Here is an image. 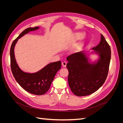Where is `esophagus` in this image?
Returning a JSON list of instances; mask_svg holds the SVG:
<instances>
[{"label":"esophagus","instance_id":"34e87169","mask_svg":"<svg viewBox=\"0 0 123 123\" xmlns=\"http://www.w3.org/2000/svg\"><path fill=\"white\" fill-rule=\"evenodd\" d=\"M62 65L63 67H66V65H67V62L66 61H63L62 62Z\"/></svg>","mask_w":123,"mask_h":123}]
</instances>
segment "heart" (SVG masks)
Wrapping results in <instances>:
<instances>
[{"mask_svg": "<svg viewBox=\"0 0 123 123\" xmlns=\"http://www.w3.org/2000/svg\"><path fill=\"white\" fill-rule=\"evenodd\" d=\"M84 36V34L83 33H77V34H76L75 35V37L76 38H81V37H83Z\"/></svg>", "mask_w": 123, "mask_h": 123, "instance_id": "heart-1", "label": "heart"}]
</instances>
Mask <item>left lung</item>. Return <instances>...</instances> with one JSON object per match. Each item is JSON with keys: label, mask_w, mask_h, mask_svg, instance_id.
Returning <instances> with one entry per match:
<instances>
[{"label": "left lung", "mask_w": 123, "mask_h": 123, "mask_svg": "<svg viewBox=\"0 0 123 123\" xmlns=\"http://www.w3.org/2000/svg\"><path fill=\"white\" fill-rule=\"evenodd\" d=\"M92 50L99 56L94 64L89 62L83 51L67 57L68 84L73 94L78 96L90 95L97 91L105 83L108 73L111 49L102 34L99 43Z\"/></svg>", "instance_id": "obj_1"}]
</instances>
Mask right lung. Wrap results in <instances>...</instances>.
I'll list each match as a JSON object with an SVG mask.
<instances>
[{
  "label": "right lung",
  "instance_id": "obj_1",
  "mask_svg": "<svg viewBox=\"0 0 123 123\" xmlns=\"http://www.w3.org/2000/svg\"><path fill=\"white\" fill-rule=\"evenodd\" d=\"M38 29V27L26 29L13 41L10 48V60L11 71L17 82L26 91L40 95L49 90L56 74L61 68V61L51 62L38 72L29 73L23 71L19 68L14 55V47L18 39L29 32Z\"/></svg>",
  "mask_w": 123,
  "mask_h": 123
}]
</instances>
